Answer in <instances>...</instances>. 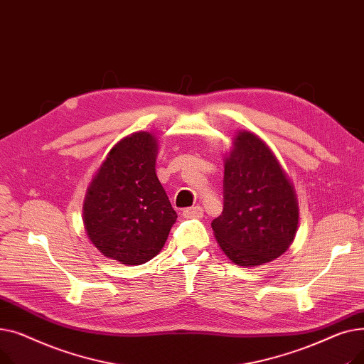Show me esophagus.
I'll use <instances>...</instances> for the list:
<instances>
[{
  "label": "esophagus",
  "instance_id": "esophagus-1",
  "mask_svg": "<svg viewBox=\"0 0 364 364\" xmlns=\"http://www.w3.org/2000/svg\"><path fill=\"white\" fill-rule=\"evenodd\" d=\"M184 218H202L203 217V209L200 206H193V208H187L183 211Z\"/></svg>",
  "mask_w": 364,
  "mask_h": 364
}]
</instances>
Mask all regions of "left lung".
<instances>
[{
    "instance_id": "8db88e82",
    "label": "left lung",
    "mask_w": 364,
    "mask_h": 364,
    "mask_svg": "<svg viewBox=\"0 0 364 364\" xmlns=\"http://www.w3.org/2000/svg\"><path fill=\"white\" fill-rule=\"evenodd\" d=\"M224 208L213 221L215 239L232 262L258 267L279 258L295 239V187L273 150L251 131H239L224 159Z\"/></svg>"
}]
</instances>
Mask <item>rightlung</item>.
Returning <instances> with one entry per match:
<instances>
[{
    "instance_id": "add662e5",
    "label": "right lung",
    "mask_w": 364,
    "mask_h": 364,
    "mask_svg": "<svg viewBox=\"0 0 364 364\" xmlns=\"http://www.w3.org/2000/svg\"><path fill=\"white\" fill-rule=\"evenodd\" d=\"M156 137L134 132L110 149L87 188L85 232L106 258L140 265L168 239L177 214L156 176Z\"/></svg>"
}]
</instances>
